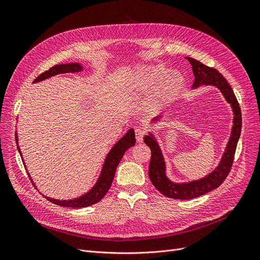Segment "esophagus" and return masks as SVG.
Instances as JSON below:
<instances>
[{"label": "esophagus", "mask_w": 260, "mask_h": 260, "mask_svg": "<svg viewBox=\"0 0 260 260\" xmlns=\"http://www.w3.org/2000/svg\"><path fill=\"white\" fill-rule=\"evenodd\" d=\"M135 135H136V139H137V142L140 143V142L143 141L145 131L140 128V127H138V128H136V131H135Z\"/></svg>", "instance_id": "1"}]
</instances>
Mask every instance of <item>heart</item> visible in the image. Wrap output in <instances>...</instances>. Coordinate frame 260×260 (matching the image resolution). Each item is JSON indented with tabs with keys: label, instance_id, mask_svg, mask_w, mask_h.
<instances>
[{
	"label": "heart",
	"instance_id": "1",
	"mask_svg": "<svg viewBox=\"0 0 260 260\" xmlns=\"http://www.w3.org/2000/svg\"><path fill=\"white\" fill-rule=\"evenodd\" d=\"M134 86L142 92L149 91L145 105L148 111L158 112L179 97L184 78L179 72H170L162 65L141 66L136 73Z\"/></svg>",
	"mask_w": 260,
	"mask_h": 260
}]
</instances>
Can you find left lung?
Returning <instances> with one entry per match:
<instances>
[{
	"label": "left lung",
	"mask_w": 260,
	"mask_h": 260,
	"mask_svg": "<svg viewBox=\"0 0 260 260\" xmlns=\"http://www.w3.org/2000/svg\"><path fill=\"white\" fill-rule=\"evenodd\" d=\"M185 59L192 65V71L195 76V81L192 88L196 89L202 85H211L215 86L221 91L226 102L231 105L232 111H233V126L229 142L225 146L224 153L221 157L218 167L199 180H193L188 182H173L167 176V168L166 161L163 158L161 148L155 138V136L149 133L147 136H144L145 144L151 148L152 157L149 161L148 167V176L151 179L153 185L159 190V192L169 198L173 199H181L187 200L193 199L199 196L207 194L211 190L219 186L224 179L228 177L232 165H233L234 155L236 152L237 142L240 137L241 133V111L238 104V101L235 97V93L232 89L228 81L223 78V76L215 68L209 67L202 64L201 62L185 57ZM161 117H156L153 119V122L159 121Z\"/></svg>",
	"instance_id": "8db88e82"
}]
</instances>
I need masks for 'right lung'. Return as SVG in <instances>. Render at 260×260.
<instances>
[{
  "mask_svg": "<svg viewBox=\"0 0 260 260\" xmlns=\"http://www.w3.org/2000/svg\"><path fill=\"white\" fill-rule=\"evenodd\" d=\"M82 70H83V66H82V64H80V63L58 64V65L52 66L50 70L46 71L45 73L41 74L38 78H36L34 83L46 80L50 77H53V76L59 75V74L77 73V72H81ZM18 141H19L18 135L16 133V142L18 145V151H19L20 155L22 156ZM135 143H136L135 132L133 128H131L119 141H117V143L112 147L111 151H109V153L107 154L105 161L103 163L101 174L99 176L97 182H95V184L91 187V189H89L88 192L85 193L84 195H82L75 199H68V200H58V199H53V198H50L47 196H44V197L47 200H49L50 202L57 204V206L75 208V209L76 208H85V207H89V206H92V204H94V203H97L105 196V194L108 192L109 187H111L112 182L114 180L117 167L119 165V162L121 161L123 155H124V153L131 146H134ZM31 181H32V179H31ZM32 183H34V181H32Z\"/></svg>",
  "mask_w": 260,
  "mask_h": 260,
  "instance_id": "right-lung-1",
  "label": "right lung"
}]
</instances>
